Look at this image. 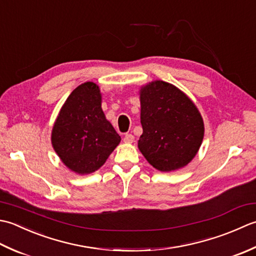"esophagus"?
Here are the masks:
<instances>
[{
	"label": "esophagus",
	"instance_id": "esophagus-1",
	"mask_svg": "<svg viewBox=\"0 0 256 256\" xmlns=\"http://www.w3.org/2000/svg\"><path fill=\"white\" fill-rule=\"evenodd\" d=\"M134 140V134H127L124 138V142L126 144H132Z\"/></svg>",
	"mask_w": 256,
	"mask_h": 256
}]
</instances>
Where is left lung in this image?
I'll list each match as a JSON object with an SVG mask.
<instances>
[{
	"label": "left lung",
	"instance_id": "8db88e82",
	"mask_svg": "<svg viewBox=\"0 0 256 256\" xmlns=\"http://www.w3.org/2000/svg\"><path fill=\"white\" fill-rule=\"evenodd\" d=\"M142 134L138 148L159 171L184 168L196 157L204 136L203 119L184 92L154 80L140 90Z\"/></svg>",
	"mask_w": 256,
	"mask_h": 256
}]
</instances>
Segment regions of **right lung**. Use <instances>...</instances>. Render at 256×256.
Masks as SVG:
<instances>
[{
	"mask_svg": "<svg viewBox=\"0 0 256 256\" xmlns=\"http://www.w3.org/2000/svg\"><path fill=\"white\" fill-rule=\"evenodd\" d=\"M120 140L102 112L99 87L92 82L72 92L52 132L56 154L67 168L78 174L100 168Z\"/></svg>",
	"mask_w": 256,
	"mask_h": 256,
	"instance_id": "1",
	"label": "right lung"
}]
</instances>
